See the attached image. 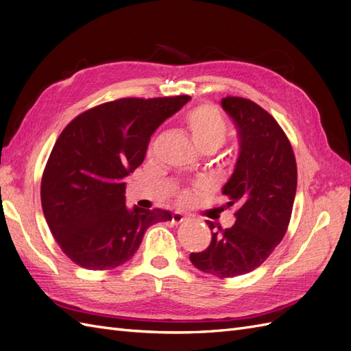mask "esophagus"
Instances as JSON below:
<instances>
[{"label": "esophagus", "mask_w": 351, "mask_h": 351, "mask_svg": "<svg viewBox=\"0 0 351 351\" xmlns=\"http://www.w3.org/2000/svg\"><path fill=\"white\" fill-rule=\"evenodd\" d=\"M173 224H176V226H178V224H182V222H184L186 221V217H183L182 214H180V212H174L173 214Z\"/></svg>", "instance_id": "34e87169"}]
</instances>
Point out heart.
Wrapping results in <instances>:
<instances>
[{
	"label": "heart",
	"mask_w": 351,
	"mask_h": 351,
	"mask_svg": "<svg viewBox=\"0 0 351 351\" xmlns=\"http://www.w3.org/2000/svg\"><path fill=\"white\" fill-rule=\"evenodd\" d=\"M190 137L200 151H215L226 142L228 136V123L221 111L212 104H199L183 115ZM189 192L180 195V200L187 202Z\"/></svg>",
	"instance_id": "b5f03b06"
}]
</instances>
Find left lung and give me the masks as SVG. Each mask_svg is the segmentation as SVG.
Masks as SVG:
<instances>
[{
	"label": "left lung",
	"instance_id": "8db88e82",
	"mask_svg": "<svg viewBox=\"0 0 351 351\" xmlns=\"http://www.w3.org/2000/svg\"><path fill=\"white\" fill-rule=\"evenodd\" d=\"M236 123L240 155L222 189L227 205L236 206V224L212 232L206 250L190 253L199 271L219 278L247 274L268 259L290 224L297 189V164L289 137L274 117L240 97L222 99ZM210 230L214 224L209 222Z\"/></svg>",
	"mask_w": 351,
	"mask_h": 351
}]
</instances>
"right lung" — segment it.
<instances>
[{"label": "right lung", "instance_id": "obj_1", "mask_svg": "<svg viewBox=\"0 0 351 351\" xmlns=\"http://www.w3.org/2000/svg\"><path fill=\"white\" fill-rule=\"evenodd\" d=\"M190 99L121 98L73 119L52 147L40 202L66 256L90 271L114 269L134 256L145 231L171 221L164 209L125 206L124 178L139 167L152 133Z\"/></svg>", "mask_w": 351, "mask_h": 351}]
</instances>
